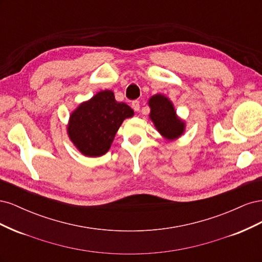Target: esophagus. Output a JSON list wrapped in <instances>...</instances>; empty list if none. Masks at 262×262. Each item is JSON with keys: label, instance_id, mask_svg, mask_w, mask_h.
<instances>
[{"label": "esophagus", "instance_id": "obj_1", "mask_svg": "<svg viewBox=\"0 0 262 262\" xmlns=\"http://www.w3.org/2000/svg\"><path fill=\"white\" fill-rule=\"evenodd\" d=\"M131 106H132L134 112H139V110H140V101L139 100H133L131 102Z\"/></svg>", "mask_w": 262, "mask_h": 262}]
</instances>
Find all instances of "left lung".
I'll use <instances>...</instances> for the list:
<instances>
[{"mask_svg": "<svg viewBox=\"0 0 262 262\" xmlns=\"http://www.w3.org/2000/svg\"><path fill=\"white\" fill-rule=\"evenodd\" d=\"M148 106L150 108L149 119L163 138L172 141L184 134L186 123L177 116L169 98L162 94H156L148 99Z\"/></svg>", "mask_w": 262, "mask_h": 262, "instance_id": "8db88e82", "label": "left lung"}]
</instances>
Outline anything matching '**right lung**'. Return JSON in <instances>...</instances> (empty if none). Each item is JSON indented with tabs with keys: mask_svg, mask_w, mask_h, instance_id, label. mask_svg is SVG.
<instances>
[{
	"mask_svg": "<svg viewBox=\"0 0 262 262\" xmlns=\"http://www.w3.org/2000/svg\"><path fill=\"white\" fill-rule=\"evenodd\" d=\"M133 115L130 106L115 99L114 92L101 91L70 115L69 138L83 155L101 156L112 146L124 119Z\"/></svg>",
	"mask_w": 262,
	"mask_h": 262,
	"instance_id": "add662e5",
	"label": "right lung"
}]
</instances>
